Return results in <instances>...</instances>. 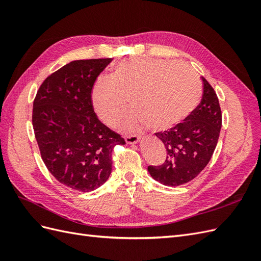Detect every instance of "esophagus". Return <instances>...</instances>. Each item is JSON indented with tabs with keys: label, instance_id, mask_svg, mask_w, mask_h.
I'll return each mask as SVG.
<instances>
[{
	"label": "esophagus",
	"instance_id": "1",
	"mask_svg": "<svg viewBox=\"0 0 261 261\" xmlns=\"http://www.w3.org/2000/svg\"><path fill=\"white\" fill-rule=\"evenodd\" d=\"M139 138L140 137L138 135H127V136H125V141L127 144L132 145V144H136L139 140Z\"/></svg>",
	"mask_w": 261,
	"mask_h": 261
}]
</instances>
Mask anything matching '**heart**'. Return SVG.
Segmentation results:
<instances>
[{
    "instance_id": "1",
    "label": "heart",
    "mask_w": 261,
    "mask_h": 261,
    "mask_svg": "<svg viewBox=\"0 0 261 261\" xmlns=\"http://www.w3.org/2000/svg\"><path fill=\"white\" fill-rule=\"evenodd\" d=\"M201 97L198 78L184 63L162 59H125L111 78L100 76L91 88L94 114L109 127L126 118L128 129L149 125L153 129L172 127L191 114Z\"/></svg>"
}]
</instances>
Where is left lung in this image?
I'll list each match as a JSON object with an SVG mask.
<instances>
[{"mask_svg":"<svg viewBox=\"0 0 261 261\" xmlns=\"http://www.w3.org/2000/svg\"><path fill=\"white\" fill-rule=\"evenodd\" d=\"M201 80L203 92L198 107L174 127L155 133L167 158L163 164L149 165L148 172L163 185L178 186L194 179L207 167L217 147L222 113L215 89Z\"/></svg>","mask_w":261,"mask_h":261,"instance_id":"left-lung-1","label":"left lung"}]
</instances>
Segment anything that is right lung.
I'll list each match as a JSON object with an SVG mask.
<instances>
[{
  "label": "right lung",
  "instance_id": "1",
  "mask_svg": "<svg viewBox=\"0 0 261 261\" xmlns=\"http://www.w3.org/2000/svg\"><path fill=\"white\" fill-rule=\"evenodd\" d=\"M111 62H70L45 78L34 100L35 137L46 169L61 184L84 193L106 183L113 148L125 144L99 121L91 103L92 85Z\"/></svg>",
  "mask_w": 261,
  "mask_h": 261
}]
</instances>
